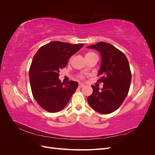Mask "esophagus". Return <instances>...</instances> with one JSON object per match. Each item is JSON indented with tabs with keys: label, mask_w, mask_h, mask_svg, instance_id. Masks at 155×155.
I'll list each match as a JSON object with an SVG mask.
<instances>
[{
	"label": "esophagus",
	"mask_w": 155,
	"mask_h": 155,
	"mask_svg": "<svg viewBox=\"0 0 155 155\" xmlns=\"http://www.w3.org/2000/svg\"><path fill=\"white\" fill-rule=\"evenodd\" d=\"M85 86V85H84L83 83H79V88H81V87H84Z\"/></svg>",
	"instance_id": "obj_1"
}]
</instances>
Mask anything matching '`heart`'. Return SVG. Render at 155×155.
Returning <instances> with one entry per match:
<instances>
[{
  "label": "heart",
  "mask_w": 155,
  "mask_h": 155,
  "mask_svg": "<svg viewBox=\"0 0 155 155\" xmlns=\"http://www.w3.org/2000/svg\"><path fill=\"white\" fill-rule=\"evenodd\" d=\"M94 55H96L94 52H92V51H89V52H87L85 55V58H88V57H90V56Z\"/></svg>",
  "instance_id": "b5f03b06"
}]
</instances>
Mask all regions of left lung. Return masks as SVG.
I'll return each mask as SVG.
<instances>
[{"label": "left lung", "mask_w": 155, "mask_h": 155, "mask_svg": "<svg viewBox=\"0 0 155 155\" xmlns=\"http://www.w3.org/2000/svg\"><path fill=\"white\" fill-rule=\"evenodd\" d=\"M101 55V66L98 81L104 87L92 85L93 92L87 97L89 105L101 114H110L118 109L127 96L131 81L128 60L125 54L110 44L100 42L87 46Z\"/></svg>", "instance_id": "left-lung-1"}]
</instances>
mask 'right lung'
Wrapping results in <instances>:
<instances>
[{"mask_svg":"<svg viewBox=\"0 0 155 155\" xmlns=\"http://www.w3.org/2000/svg\"><path fill=\"white\" fill-rule=\"evenodd\" d=\"M83 45L54 41L42 46L35 54L29 71L31 89L36 101L46 111L63 109L76 91L78 83H62L59 72Z\"/></svg>","mask_w":155,"mask_h":155,"instance_id":"1","label":"right lung"}]
</instances>
